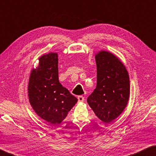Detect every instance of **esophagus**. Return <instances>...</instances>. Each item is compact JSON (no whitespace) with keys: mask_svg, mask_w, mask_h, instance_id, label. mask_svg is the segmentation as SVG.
I'll return each mask as SVG.
<instances>
[{"mask_svg":"<svg viewBox=\"0 0 156 156\" xmlns=\"http://www.w3.org/2000/svg\"><path fill=\"white\" fill-rule=\"evenodd\" d=\"M78 100L79 102H83L84 101V97L82 95H80L78 97Z\"/></svg>","mask_w":156,"mask_h":156,"instance_id":"obj_1","label":"esophagus"}]
</instances>
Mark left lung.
I'll use <instances>...</instances> for the list:
<instances>
[{"label": "left lung", "instance_id": "8db88e82", "mask_svg": "<svg viewBox=\"0 0 156 156\" xmlns=\"http://www.w3.org/2000/svg\"><path fill=\"white\" fill-rule=\"evenodd\" d=\"M97 86L87 98L95 115L103 122L109 123L126 108L130 95L128 72L118 58L106 51L95 56Z\"/></svg>", "mask_w": 156, "mask_h": 156}]
</instances>
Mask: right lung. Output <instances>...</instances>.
I'll use <instances>...</instances> for the list:
<instances>
[{"mask_svg": "<svg viewBox=\"0 0 156 156\" xmlns=\"http://www.w3.org/2000/svg\"><path fill=\"white\" fill-rule=\"evenodd\" d=\"M28 96L36 114L54 125L62 122L77 103V98L59 81L57 53L39 58L38 67L30 74Z\"/></svg>", "mask_w": 156, "mask_h": 156, "instance_id": "1", "label": "right lung"}]
</instances>
